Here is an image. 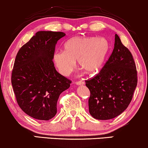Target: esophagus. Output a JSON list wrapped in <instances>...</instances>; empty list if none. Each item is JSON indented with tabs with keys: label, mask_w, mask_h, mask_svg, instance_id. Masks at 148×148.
<instances>
[{
	"label": "esophagus",
	"mask_w": 148,
	"mask_h": 148,
	"mask_svg": "<svg viewBox=\"0 0 148 148\" xmlns=\"http://www.w3.org/2000/svg\"><path fill=\"white\" fill-rule=\"evenodd\" d=\"M75 84H76L77 85H78V86H80V85H84V84H85V82H84V81L80 80V81H77V82H76Z\"/></svg>",
	"instance_id": "obj_1"
}]
</instances>
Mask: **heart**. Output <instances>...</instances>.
<instances>
[{"label":"heart","instance_id":"obj_1","mask_svg":"<svg viewBox=\"0 0 148 148\" xmlns=\"http://www.w3.org/2000/svg\"><path fill=\"white\" fill-rule=\"evenodd\" d=\"M109 48L108 42L103 38L75 37L64 44V50H56L53 60L62 75L67 76L74 69L77 60L84 71L92 73L104 62Z\"/></svg>","mask_w":148,"mask_h":148}]
</instances>
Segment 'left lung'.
<instances>
[{
  "label": "left lung",
  "mask_w": 148,
  "mask_h": 148,
  "mask_svg": "<svg viewBox=\"0 0 148 148\" xmlns=\"http://www.w3.org/2000/svg\"><path fill=\"white\" fill-rule=\"evenodd\" d=\"M114 47L98 74L86 80L90 92L89 112L94 119L119 116L130 104L137 84V73L131 52L115 34Z\"/></svg>",
  "instance_id": "obj_1"
}]
</instances>
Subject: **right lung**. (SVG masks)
<instances>
[{
	"instance_id": "1",
	"label": "right lung",
	"mask_w": 148,
	"mask_h": 148,
	"mask_svg": "<svg viewBox=\"0 0 148 148\" xmlns=\"http://www.w3.org/2000/svg\"><path fill=\"white\" fill-rule=\"evenodd\" d=\"M61 32H38L18 51L11 75L17 104L32 118L48 121L57 112L60 94L71 81L56 71L53 54Z\"/></svg>"
}]
</instances>
